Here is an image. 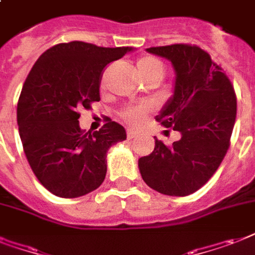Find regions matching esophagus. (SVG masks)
I'll list each match as a JSON object with an SVG mask.
<instances>
[{
    "mask_svg": "<svg viewBox=\"0 0 255 255\" xmlns=\"http://www.w3.org/2000/svg\"><path fill=\"white\" fill-rule=\"evenodd\" d=\"M138 134L137 131H134V130H131V129H128V131H126V135H128V139H131V138H134L135 135Z\"/></svg>",
    "mask_w": 255,
    "mask_h": 255,
    "instance_id": "esophagus-1",
    "label": "esophagus"
}]
</instances>
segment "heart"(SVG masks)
<instances>
[{"label":"heart","mask_w":255,"mask_h":255,"mask_svg":"<svg viewBox=\"0 0 255 255\" xmlns=\"http://www.w3.org/2000/svg\"><path fill=\"white\" fill-rule=\"evenodd\" d=\"M135 68H137V72L141 76V79L149 78V76H156L158 79H162L164 74H165L164 63L154 56L139 57L137 60V64H135ZM145 113L146 112H145L143 107H129V109H126V110L121 113V117L126 122H129L131 125H135V124H139L143 120Z\"/></svg>","instance_id":"b5f03b06"}]
</instances>
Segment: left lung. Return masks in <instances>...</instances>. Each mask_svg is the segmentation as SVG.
Returning a JSON list of instances; mask_svg holds the SVG:
<instances>
[{
	"mask_svg": "<svg viewBox=\"0 0 255 255\" xmlns=\"http://www.w3.org/2000/svg\"><path fill=\"white\" fill-rule=\"evenodd\" d=\"M146 51L175 67L173 98L156 121L180 131L181 138L171 146L156 138L154 150L138 160L139 172L157 192L187 196L211 179L229 150L237 117L234 87L222 67L198 45L180 43Z\"/></svg>",
	"mask_w": 255,
	"mask_h": 255,
	"instance_id": "8db88e82",
	"label": "left lung"
}]
</instances>
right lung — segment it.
<instances>
[{"label":"right lung","mask_w":255,"mask_h":255,"mask_svg":"<svg viewBox=\"0 0 255 255\" xmlns=\"http://www.w3.org/2000/svg\"><path fill=\"white\" fill-rule=\"evenodd\" d=\"M131 47L105 48L84 41L47 49L26 76L17 103V124L34 176L56 196L93 192L106 176V153L126 139L124 126L110 118L98 131L79 128V109L99 102L107 64Z\"/></svg>","instance_id":"1"}]
</instances>
